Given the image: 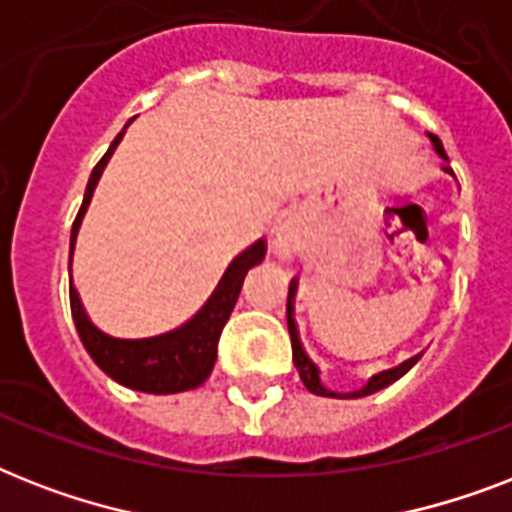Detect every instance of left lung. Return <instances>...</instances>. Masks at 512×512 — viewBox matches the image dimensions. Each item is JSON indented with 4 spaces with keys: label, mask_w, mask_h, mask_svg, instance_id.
Segmentation results:
<instances>
[{
    "label": "left lung",
    "mask_w": 512,
    "mask_h": 512,
    "mask_svg": "<svg viewBox=\"0 0 512 512\" xmlns=\"http://www.w3.org/2000/svg\"><path fill=\"white\" fill-rule=\"evenodd\" d=\"M430 143H433V148H436V154L441 156V159H446V151L444 146H441V140L436 138V135H428ZM295 292H297V281H292L289 284V297H287V316H289V308H292V313H295V305H292V300H295ZM289 337H292V361H295L297 372H300V380H303V385L311 393H316V396H327V398H361V396H369V393H377V390L388 388L390 382H396L398 377H404L409 369H412L417 361H420V356L409 358V361H404L401 366H396V369H388V372H380L374 374L372 380L366 382L364 388L356 390V393H348V396H340V393H335V390H329L324 382L319 380V366L313 364L311 356L305 353L303 342H300V337H297V332L292 329V324H289Z\"/></svg>",
    "instance_id": "1"
}]
</instances>
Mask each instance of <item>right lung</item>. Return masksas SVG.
Listing matches in <instances>:
<instances>
[{
	"label": "right lung",
	"instance_id": "obj_1",
	"mask_svg": "<svg viewBox=\"0 0 512 512\" xmlns=\"http://www.w3.org/2000/svg\"><path fill=\"white\" fill-rule=\"evenodd\" d=\"M119 140H122V135L111 143L108 154L92 170L82 207H79V215H76L74 228H71V252H74L76 231L82 225V217L87 212L92 191L98 185L100 172L106 167L108 156L114 154ZM265 249H268V244L263 239L255 241L249 249H244L228 265V271L220 279L212 297H209L204 308L191 321H185L183 327L172 329L167 335L146 337V340H119V337L100 332L90 321L82 300L76 295L74 284H71V289H68V295H71V316H74L76 332L82 337V345L87 348L92 361L111 380L122 382V385L132 390H143V393H183V390L199 388L201 382L209 377V372H212V366H215L217 342H220V335H223V327L228 316H231L233 305L239 300L244 276H247L252 265L263 260ZM68 271H71V263H68Z\"/></svg>",
	"mask_w": 512,
	"mask_h": 512
}]
</instances>
